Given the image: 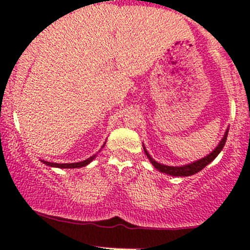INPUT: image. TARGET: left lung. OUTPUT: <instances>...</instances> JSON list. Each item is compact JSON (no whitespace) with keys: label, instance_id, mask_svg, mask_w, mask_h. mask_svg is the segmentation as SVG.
<instances>
[{"label":"left lung","instance_id":"left-lung-1","mask_svg":"<svg viewBox=\"0 0 250 250\" xmlns=\"http://www.w3.org/2000/svg\"><path fill=\"white\" fill-rule=\"evenodd\" d=\"M228 133L229 130H226L225 135H224V138L221 139L220 144H219L218 146H216L215 150L213 151V152L209 153L207 157L202 158V160L200 161H196V162L191 163V165H186V166H183V167H170V166H165V165H161V163H157L156 161H153V158L151 157L150 155L147 153V151L145 150V147H144V151H145L146 156H147V158L150 160V162L152 163L153 167L156 168V169H158L160 172L162 173H166V174H169V175H174V176H188V175H193V174L198 173L200 170H202L206 166H208L209 163L211 162V161L214 160V158L216 157V156L220 153V151L223 150L224 145H225L226 143V138H228Z\"/></svg>","mask_w":250,"mask_h":250}]
</instances>
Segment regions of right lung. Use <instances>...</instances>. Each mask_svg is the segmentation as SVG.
I'll use <instances>...</instances> for the list:
<instances>
[{
    "label": "right lung",
    "instance_id": "add662e5",
    "mask_svg": "<svg viewBox=\"0 0 250 250\" xmlns=\"http://www.w3.org/2000/svg\"><path fill=\"white\" fill-rule=\"evenodd\" d=\"M104 147V146H103ZM97 155L92 156V157H89L88 160L85 161H82V162H77V163H52V162H47V161H42V162L44 163V165L47 166H50V167H57V168H81V167H84V166H87L88 163L92 162L93 160H94V157Z\"/></svg>",
    "mask_w": 250,
    "mask_h": 250
}]
</instances>
